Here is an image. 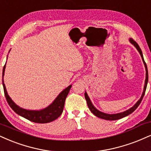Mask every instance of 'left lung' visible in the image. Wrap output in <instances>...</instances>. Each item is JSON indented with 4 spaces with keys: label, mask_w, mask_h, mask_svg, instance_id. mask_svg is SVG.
I'll return each mask as SVG.
<instances>
[{
    "label": "left lung",
    "mask_w": 151,
    "mask_h": 151,
    "mask_svg": "<svg viewBox=\"0 0 151 151\" xmlns=\"http://www.w3.org/2000/svg\"><path fill=\"white\" fill-rule=\"evenodd\" d=\"M129 42L132 43V45H134V47H136V48H137L138 51H139L140 55H141V58H142V60H143V64H144L145 68H146V79H145L144 87H143V91L142 93V95H141V98H140V99L139 100V101L136 103V104L134 105V106H132V108L129 109V110H126V111L122 112H119V113H116V114H108V113H105V112L100 111V110H98V109H96L95 108V106L93 105V103H92L91 101V99H89V97H88V94H87L86 92L85 91V93H84L85 99H86V100L87 105H88V108L90 109L91 112L94 115H96V117L101 118V119H106V120H117V119H122V118H123V117H126V116H128L129 115H130V114L132 113V112H133L134 110H135L136 109L138 108V106L140 105L141 101H142L143 96H144L145 92H146L147 83H148V68H147V65L146 64V63H145L144 59H143L142 51H141V48H140V47L139 45H138V43L136 42V41H134V40L132 39V38H130V39H129Z\"/></svg>",
    "instance_id": "obj_1"
}]
</instances>
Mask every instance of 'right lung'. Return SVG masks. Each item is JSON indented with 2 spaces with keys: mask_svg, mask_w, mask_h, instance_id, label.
<instances>
[{
  "mask_svg": "<svg viewBox=\"0 0 151 151\" xmlns=\"http://www.w3.org/2000/svg\"><path fill=\"white\" fill-rule=\"evenodd\" d=\"M10 52V51H9ZM5 65H4L3 69V89H4L5 96L6 98L7 101H8L9 105L10 106L12 110H14L17 115L24 117L25 119L28 120L33 122L36 123H48L50 122L54 121L61 115L62 112L63 111L64 108V105L67 96H68L70 90L72 87V85L67 87L64 90L62 91L59 93L56 99L54 100L53 102L50 104L48 107L39 110H27V109L22 108L19 107V105L15 104L14 102L11 99L7 92L5 85L3 80V77H4Z\"/></svg>",
  "mask_w": 151,
  "mask_h": 151,
  "instance_id": "1",
  "label": "right lung"
}]
</instances>
